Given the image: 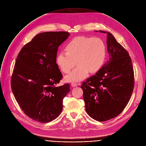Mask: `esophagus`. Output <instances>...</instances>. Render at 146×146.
<instances>
[{
    "mask_svg": "<svg viewBox=\"0 0 146 146\" xmlns=\"http://www.w3.org/2000/svg\"><path fill=\"white\" fill-rule=\"evenodd\" d=\"M71 87H77V86H78V84H77L76 83H72L71 84Z\"/></svg>",
    "mask_w": 146,
    "mask_h": 146,
    "instance_id": "esophagus-1",
    "label": "esophagus"
}]
</instances>
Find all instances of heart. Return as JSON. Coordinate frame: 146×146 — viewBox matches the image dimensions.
<instances>
[{
	"mask_svg": "<svg viewBox=\"0 0 146 146\" xmlns=\"http://www.w3.org/2000/svg\"><path fill=\"white\" fill-rule=\"evenodd\" d=\"M66 51L58 53L56 62L64 73L70 72L64 77L67 82H79L84 79L89 72H97L103 66L106 54V46L99 38L78 36L72 38L66 46Z\"/></svg>",
	"mask_w": 146,
	"mask_h": 146,
	"instance_id": "b5f03b06",
	"label": "heart"
}]
</instances>
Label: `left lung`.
I'll use <instances>...</instances> for the list:
<instances>
[{
  "instance_id": "left-lung-1",
  "label": "left lung",
  "mask_w": 146,
  "mask_h": 146,
  "mask_svg": "<svg viewBox=\"0 0 146 146\" xmlns=\"http://www.w3.org/2000/svg\"><path fill=\"white\" fill-rule=\"evenodd\" d=\"M100 32L107 35L109 58L95 75L83 83L81 88L87 113L102 122L118 116L123 110L133 91L134 76L126 50L110 32Z\"/></svg>"
}]
</instances>
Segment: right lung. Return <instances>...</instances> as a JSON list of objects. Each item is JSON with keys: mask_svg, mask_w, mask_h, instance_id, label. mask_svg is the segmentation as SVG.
<instances>
[{"mask_svg": "<svg viewBox=\"0 0 146 146\" xmlns=\"http://www.w3.org/2000/svg\"><path fill=\"white\" fill-rule=\"evenodd\" d=\"M70 36L66 32L37 35L20 50L11 78V89L24 113L42 123L57 118L63 99L70 92L66 84L56 87L62 78L56 58L59 46Z\"/></svg>", "mask_w": 146, "mask_h": 146, "instance_id": "obj_1", "label": "right lung"}]
</instances>
